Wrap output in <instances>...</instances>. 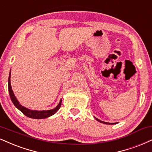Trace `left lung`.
<instances>
[{
	"label": "left lung",
	"mask_w": 152,
	"mask_h": 152,
	"mask_svg": "<svg viewBox=\"0 0 152 152\" xmlns=\"http://www.w3.org/2000/svg\"><path fill=\"white\" fill-rule=\"evenodd\" d=\"M96 120H98V122H101V123H105V124H108V125H111L110 123H108V122H103V121H101V120H98V119H97V118H96Z\"/></svg>",
	"instance_id": "left-lung-1"
}]
</instances>
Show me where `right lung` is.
Segmentation results:
<instances>
[{"instance_id":"right-lung-1","label":"right lung","mask_w":152,"mask_h":152,"mask_svg":"<svg viewBox=\"0 0 152 152\" xmlns=\"http://www.w3.org/2000/svg\"><path fill=\"white\" fill-rule=\"evenodd\" d=\"M10 75H9L8 78V91H9V95H10V99H11L12 102L13 103L17 108L20 110L22 113H23L25 115L30 118H34V119H43V118H47L48 117L52 116V115L55 114V113L58 110V109L60 108L61 105V100H60V103H58V105L56 106L54 109L52 110H44V111H37V110H30L26 108V107L22 106L19 103V102L18 101V100L16 99L15 96L12 92L11 85H10Z\"/></svg>"}]
</instances>
